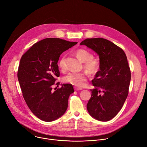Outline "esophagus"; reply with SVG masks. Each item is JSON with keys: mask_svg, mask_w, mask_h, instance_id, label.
Returning a JSON list of instances; mask_svg holds the SVG:
<instances>
[{"mask_svg": "<svg viewBox=\"0 0 147 147\" xmlns=\"http://www.w3.org/2000/svg\"><path fill=\"white\" fill-rule=\"evenodd\" d=\"M74 89H75V91H78V90H82V88H80V87H74Z\"/></svg>", "mask_w": 147, "mask_h": 147, "instance_id": "obj_1", "label": "esophagus"}]
</instances>
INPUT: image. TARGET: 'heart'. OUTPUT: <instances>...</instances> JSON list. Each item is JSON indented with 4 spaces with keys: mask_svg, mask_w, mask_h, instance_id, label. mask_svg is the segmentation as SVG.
<instances>
[{
    "mask_svg": "<svg viewBox=\"0 0 147 147\" xmlns=\"http://www.w3.org/2000/svg\"><path fill=\"white\" fill-rule=\"evenodd\" d=\"M75 55L81 62H84V69L90 74H96L100 69V61L98 58L92 56L90 51L80 49L75 51ZM64 57L60 59L58 63L59 67L63 69ZM87 80V75L85 72H69L65 75L63 81L64 82L69 84L76 87H83Z\"/></svg>",
    "mask_w": 147,
    "mask_h": 147,
    "instance_id": "b5f03b06",
    "label": "heart"
}]
</instances>
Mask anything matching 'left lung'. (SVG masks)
Returning <instances> with one entry per match:
<instances>
[{"label":"left lung","instance_id":"8db88e82","mask_svg":"<svg viewBox=\"0 0 147 147\" xmlns=\"http://www.w3.org/2000/svg\"><path fill=\"white\" fill-rule=\"evenodd\" d=\"M81 45L93 50L99 56L100 70L92 80L94 88L87 107L90 115L100 121L115 117L127 97L131 73L124 51L102 38H87Z\"/></svg>","mask_w":147,"mask_h":147}]
</instances>
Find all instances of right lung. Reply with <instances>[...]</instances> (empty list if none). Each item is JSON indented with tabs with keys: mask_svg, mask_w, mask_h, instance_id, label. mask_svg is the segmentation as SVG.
Masks as SVG:
<instances>
[{
	"mask_svg": "<svg viewBox=\"0 0 147 147\" xmlns=\"http://www.w3.org/2000/svg\"><path fill=\"white\" fill-rule=\"evenodd\" d=\"M77 43L47 38L33 45L21 57L17 75L23 97L32 113L43 121H53L67 110L69 97L74 92L72 85L63 84L55 91L52 86L60 76L57 63L60 55Z\"/></svg>",
	"mask_w": 147,
	"mask_h": 147,
	"instance_id": "1",
	"label": "right lung"
}]
</instances>
